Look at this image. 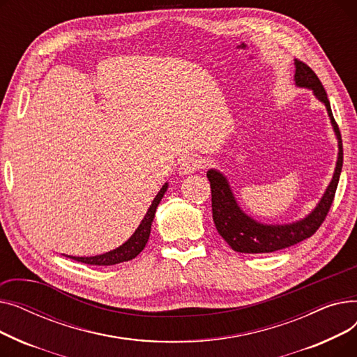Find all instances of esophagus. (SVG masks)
<instances>
[{"label":"esophagus","instance_id":"obj_1","mask_svg":"<svg viewBox=\"0 0 357 357\" xmlns=\"http://www.w3.org/2000/svg\"><path fill=\"white\" fill-rule=\"evenodd\" d=\"M202 159L199 156H195V155H190V156H185L182 160H181V172L183 175H191L194 174L195 171H198L199 167H202Z\"/></svg>","mask_w":357,"mask_h":357}]
</instances>
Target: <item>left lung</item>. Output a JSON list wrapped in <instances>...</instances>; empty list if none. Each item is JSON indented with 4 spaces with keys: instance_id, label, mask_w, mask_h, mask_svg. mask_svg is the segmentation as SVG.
I'll return each mask as SVG.
<instances>
[{
    "instance_id": "obj_1",
    "label": "left lung",
    "mask_w": 357,
    "mask_h": 357,
    "mask_svg": "<svg viewBox=\"0 0 357 357\" xmlns=\"http://www.w3.org/2000/svg\"><path fill=\"white\" fill-rule=\"evenodd\" d=\"M295 84L296 86L312 89L314 96L327 108L334 133L337 140H339V158H337L333 179L327 186L321 201L317 204L312 213L305 218L291 224H282V226H272V224L268 226V224H260L243 213L226 176L215 171V169H210L207 178L211 186V207L215 229L220 236L227 241V245L236 252L271 253L294 246L296 243L311 237L320 229L333 204L343 166V143L340 130L333 117L330 101L321 81L318 79L315 72L307 63L298 59H295Z\"/></svg>"
}]
</instances>
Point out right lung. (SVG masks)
I'll return each instance as SVG.
<instances>
[{
  "label": "right lung",
  "instance_id": "1",
  "mask_svg": "<svg viewBox=\"0 0 357 357\" xmlns=\"http://www.w3.org/2000/svg\"><path fill=\"white\" fill-rule=\"evenodd\" d=\"M167 190V183H165L160 191L158 192V195L155 197V199L152 201V205H150L144 218L142 220L140 226L137 227V230L135 231V234L131 236L124 245H121L120 248L107 252L104 255H98V256H91V257H79V256H68L73 260L81 261V264H86V265H96V266H111V265H117L121 264V261H127L135 259L146 246V243L149 240L150 236V229H152V221L155 218V213L158 205L160 202V199L163 198L165 192Z\"/></svg>",
  "mask_w": 357,
  "mask_h": 357
}]
</instances>
